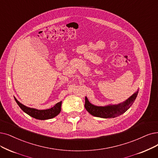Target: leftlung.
I'll return each mask as SVG.
<instances>
[{
	"label": "left lung",
	"mask_w": 158,
	"mask_h": 158,
	"mask_svg": "<svg viewBox=\"0 0 158 158\" xmlns=\"http://www.w3.org/2000/svg\"><path fill=\"white\" fill-rule=\"evenodd\" d=\"M139 89L123 102L118 104H110L105 106H97L92 104L87 98H85V108L91 115L94 117L108 118H114L123 114L134 102Z\"/></svg>",
	"instance_id": "obj_1"
}]
</instances>
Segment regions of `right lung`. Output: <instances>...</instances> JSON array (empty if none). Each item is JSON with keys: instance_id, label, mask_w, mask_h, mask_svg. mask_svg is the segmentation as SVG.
I'll use <instances>...</instances> for the list:
<instances>
[{"instance_id": "right-lung-1", "label": "right lung", "mask_w": 158, "mask_h": 158, "mask_svg": "<svg viewBox=\"0 0 158 158\" xmlns=\"http://www.w3.org/2000/svg\"><path fill=\"white\" fill-rule=\"evenodd\" d=\"M15 100L16 101L17 104L20 107L21 109L30 115V117L35 118L36 119L39 120H46V119H50L55 117L57 116L61 111V107L62 101L58 102L52 108L47 109V110H37L35 108H28V107L23 105L21 102H19V101L16 99L15 97H14Z\"/></svg>"}]
</instances>
